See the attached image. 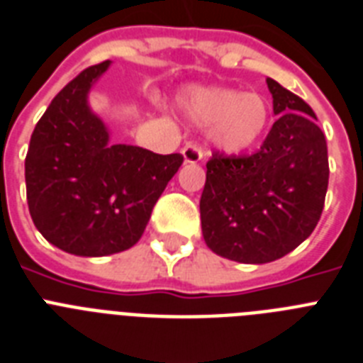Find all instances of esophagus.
Wrapping results in <instances>:
<instances>
[{"label":"esophagus","instance_id":"esophagus-1","mask_svg":"<svg viewBox=\"0 0 363 363\" xmlns=\"http://www.w3.org/2000/svg\"><path fill=\"white\" fill-rule=\"evenodd\" d=\"M182 157H184V162L186 164H196L199 160H203L205 157V151L199 144H188L182 149Z\"/></svg>","mask_w":363,"mask_h":363}]
</instances>
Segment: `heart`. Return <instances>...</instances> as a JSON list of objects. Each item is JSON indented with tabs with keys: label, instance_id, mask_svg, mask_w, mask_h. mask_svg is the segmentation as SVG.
<instances>
[{
	"label": "heart",
	"instance_id": "heart-1",
	"mask_svg": "<svg viewBox=\"0 0 363 363\" xmlns=\"http://www.w3.org/2000/svg\"><path fill=\"white\" fill-rule=\"evenodd\" d=\"M179 106L196 125H210V138L228 153L252 147L269 121V106L260 94L233 88H188L179 96Z\"/></svg>",
	"mask_w": 363,
	"mask_h": 363
}]
</instances>
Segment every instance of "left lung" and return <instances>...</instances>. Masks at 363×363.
Listing matches in <instances>:
<instances>
[{
  "label": "left lung",
  "mask_w": 363,
  "mask_h": 363,
  "mask_svg": "<svg viewBox=\"0 0 363 363\" xmlns=\"http://www.w3.org/2000/svg\"><path fill=\"white\" fill-rule=\"evenodd\" d=\"M279 120L257 153L206 162L203 238L216 255L266 264L294 251L321 218L328 188L327 140L299 96L267 79Z\"/></svg>",
  "instance_id": "obj_1"
}]
</instances>
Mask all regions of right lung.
I'll return each mask as SVG.
<instances>
[{"label":"right lung","instance_id":"obj_1","mask_svg":"<svg viewBox=\"0 0 363 363\" xmlns=\"http://www.w3.org/2000/svg\"><path fill=\"white\" fill-rule=\"evenodd\" d=\"M111 60L83 69L53 97L36 123L26 157L33 223L55 247L106 257L133 247L182 155L111 144L88 106V92Z\"/></svg>","mask_w":363,"mask_h":363}]
</instances>
